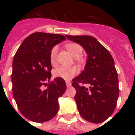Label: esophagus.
Here are the masks:
<instances>
[{
    "mask_svg": "<svg viewBox=\"0 0 135 135\" xmlns=\"http://www.w3.org/2000/svg\"><path fill=\"white\" fill-rule=\"evenodd\" d=\"M66 86H67L68 88H69V87L71 85V82L69 81V80H66Z\"/></svg>",
    "mask_w": 135,
    "mask_h": 135,
    "instance_id": "1",
    "label": "esophagus"
}]
</instances>
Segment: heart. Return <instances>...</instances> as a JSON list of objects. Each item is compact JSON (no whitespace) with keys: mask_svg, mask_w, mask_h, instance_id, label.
<instances>
[{"mask_svg":"<svg viewBox=\"0 0 135 135\" xmlns=\"http://www.w3.org/2000/svg\"><path fill=\"white\" fill-rule=\"evenodd\" d=\"M66 47L69 52L74 57H78L83 52V49L79 44L77 43H68L66 45ZM57 52H58V47H53L50 54V59L52 65H55L57 63ZM78 69L76 66H60L54 71V76L55 78H59L65 80H70L78 74Z\"/></svg>","mask_w":135,"mask_h":135,"instance_id":"b5f03b06","label":"heart"}]
</instances>
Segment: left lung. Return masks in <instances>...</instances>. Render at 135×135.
<instances>
[{"label":"left lung","mask_w":135,"mask_h":135,"mask_svg":"<svg viewBox=\"0 0 135 135\" xmlns=\"http://www.w3.org/2000/svg\"><path fill=\"white\" fill-rule=\"evenodd\" d=\"M88 55L84 71L72 80L74 97L80 115L93 123L105 121L115 110L119 95L118 78L114 60L107 48L90 36H69ZM89 84L88 89L84 85Z\"/></svg>","instance_id":"8db88e82"}]
</instances>
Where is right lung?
<instances>
[{"instance_id": "add662e5", "label": "right lung", "mask_w": 135, "mask_h": 135, "mask_svg": "<svg viewBox=\"0 0 135 135\" xmlns=\"http://www.w3.org/2000/svg\"><path fill=\"white\" fill-rule=\"evenodd\" d=\"M66 39L63 35L33 33L22 42L14 57L12 94L20 113L29 120L48 121L59 110L58 98L66 85L61 78L50 81V54L53 47Z\"/></svg>"}]
</instances>
